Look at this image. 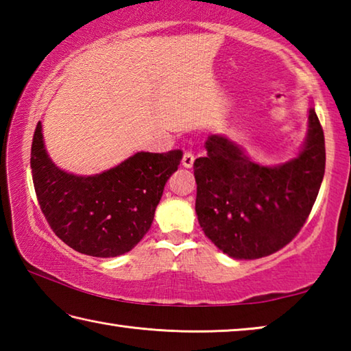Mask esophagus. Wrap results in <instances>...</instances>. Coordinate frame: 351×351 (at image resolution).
Instances as JSON below:
<instances>
[{"mask_svg":"<svg viewBox=\"0 0 351 351\" xmlns=\"http://www.w3.org/2000/svg\"><path fill=\"white\" fill-rule=\"evenodd\" d=\"M193 161H195V156H193V153L192 152H184V154H182V165L186 169H190V167H193Z\"/></svg>","mask_w":351,"mask_h":351,"instance_id":"obj_1","label":"esophagus"}]
</instances>
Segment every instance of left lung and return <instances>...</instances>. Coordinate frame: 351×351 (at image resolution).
Masks as SVG:
<instances>
[{"mask_svg": "<svg viewBox=\"0 0 351 351\" xmlns=\"http://www.w3.org/2000/svg\"><path fill=\"white\" fill-rule=\"evenodd\" d=\"M195 159L199 226L232 258L254 260L277 252L299 234L325 173V139L316 111H308V134L291 161L268 167L249 159L224 136L206 141Z\"/></svg>", "mask_w": 351, "mask_h": 351, "instance_id": "8db88e82", "label": "left lung"}]
</instances>
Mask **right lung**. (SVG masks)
Returning a JSON list of instances; mask_svg holds the SVG:
<instances>
[{"label":"right lung","instance_id":"add662e5","mask_svg":"<svg viewBox=\"0 0 351 351\" xmlns=\"http://www.w3.org/2000/svg\"><path fill=\"white\" fill-rule=\"evenodd\" d=\"M181 159V150L139 152L102 173H68L47 156L40 122L31 148L35 193L51 229L74 251L102 258L132 251L148 232Z\"/></svg>","mask_w":351,"mask_h":351}]
</instances>
